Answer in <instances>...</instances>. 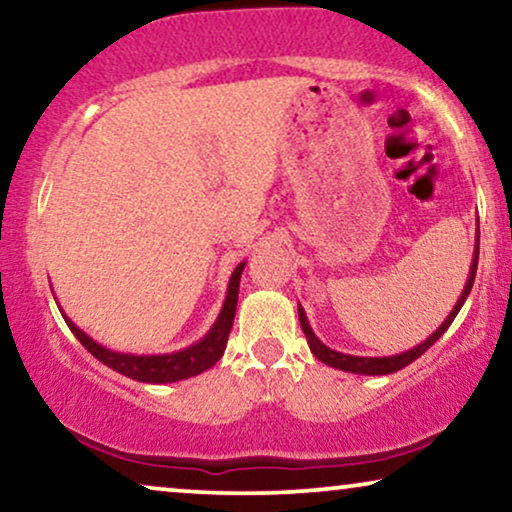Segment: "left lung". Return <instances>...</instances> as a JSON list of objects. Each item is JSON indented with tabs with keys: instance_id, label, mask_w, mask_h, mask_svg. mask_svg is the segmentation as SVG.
<instances>
[{
	"instance_id": "obj_1",
	"label": "left lung",
	"mask_w": 512,
	"mask_h": 512,
	"mask_svg": "<svg viewBox=\"0 0 512 512\" xmlns=\"http://www.w3.org/2000/svg\"><path fill=\"white\" fill-rule=\"evenodd\" d=\"M478 254H480V230H478V237H475V249H473V263H471V272H468V279H466V286L464 291H461V296L457 300V305L452 307V312L447 314L443 324H440L436 331H433L429 338L424 342H419L417 347L408 349V352H401V354H394V356H352V354H342V352H335V349L326 347L324 342H321L317 335H314L310 321H307V314L303 307L298 305V319H300V328H303L305 338H307V345H310V352L317 356L321 363H326V366L331 368H338V370H345V373H356V375H391L396 373V370H401L405 366H410L412 361L419 359L426 349H429L433 342H436L440 335H443L450 324L457 317L461 305L466 303L468 293L473 289V282H475V270H478Z\"/></svg>"
}]
</instances>
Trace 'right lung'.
I'll list each match as a JSON object with an SVG mask.
<instances>
[{"mask_svg":"<svg viewBox=\"0 0 512 512\" xmlns=\"http://www.w3.org/2000/svg\"><path fill=\"white\" fill-rule=\"evenodd\" d=\"M244 265L247 263L237 265V268L233 270V275H230L226 300H223V307H221L219 317H216V321L212 324V328H209V331L202 335L198 342L179 349V352H170V354L114 352V349H107L97 340L90 338L88 333H83L72 319L65 317V314H62V317H65V321H67L69 331L76 335V340H79L97 361H102L104 366L116 370V373L130 377V380L149 382V384H167V382L188 380V377H195V375L205 373L207 368H212L214 363L221 359L223 352H226V342H228L230 328H233V319H235L237 293H240V277H242Z\"/></svg>","mask_w":512,"mask_h":512,"instance_id":"1","label":"right lung"}]
</instances>
